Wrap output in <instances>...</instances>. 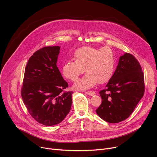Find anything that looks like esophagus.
<instances>
[{
  "label": "esophagus",
  "mask_w": 157,
  "mask_h": 157,
  "mask_svg": "<svg viewBox=\"0 0 157 157\" xmlns=\"http://www.w3.org/2000/svg\"><path fill=\"white\" fill-rule=\"evenodd\" d=\"M86 93L89 96H94L95 94V92L94 91H87Z\"/></svg>",
  "instance_id": "obj_1"
}]
</instances>
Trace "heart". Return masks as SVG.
<instances>
[{"label": "heart", "instance_id": "obj_1", "mask_svg": "<svg viewBox=\"0 0 157 157\" xmlns=\"http://www.w3.org/2000/svg\"><path fill=\"white\" fill-rule=\"evenodd\" d=\"M74 56L75 61H68L63 65V76L75 81L84 71L87 72L83 78L75 82L74 89L86 90L94 86L98 82L99 84L106 83L113 77L116 59L113 51L110 48L98 49L84 47L78 49Z\"/></svg>", "mask_w": 157, "mask_h": 157}]
</instances>
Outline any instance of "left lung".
<instances>
[{"instance_id":"1","label":"left lung","mask_w":157,"mask_h":157,"mask_svg":"<svg viewBox=\"0 0 157 157\" xmlns=\"http://www.w3.org/2000/svg\"><path fill=\"white\" fill-rule=\"evenodd\" d=\"M105 87L99 92L102 103L96 110L97 114L109 123L125 120L145 91L144 76L137 59L127 53L120 56L116 70Z\"/></svg>"}]
</instances>
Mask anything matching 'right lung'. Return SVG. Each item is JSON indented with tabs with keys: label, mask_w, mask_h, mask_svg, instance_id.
Returning <instances> with one entry per match:
<instances>
[{
	"label": "right lung",
	"mask_w": 157,
	"mask_h": 157,
	"mask_svg": "<svg viewBox=\"0 0 157 157\" xmlns=\"http://www.w3.org/2000/svg\"><path fill=\"white\" fill-rule=\"evenodd\" d=\"M60 47H46L33 53L27 64L21 95L32 117L44 125L58 124L70 113L73 92L56 63Z\"/></svg>",
	"instance_id": "add662e5"
}]
</instances>
